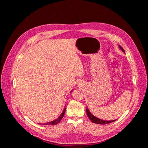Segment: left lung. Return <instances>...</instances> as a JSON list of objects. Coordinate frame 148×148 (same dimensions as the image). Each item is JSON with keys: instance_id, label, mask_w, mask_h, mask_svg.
Masks as SVG:
<instances>
[{"instance_id": "1", "label": "left lung", "mask_w": 148, "mask_h": 148, "mask_svg": "<svg viewBox=\"0 0 148 148\" xmlns=\"http://www.w3.org/2000/svg\"><path fill=\"white\" fill-rule=\"evenodd\" d=\"M119 48L121 49V50L123 52L125 53V51L124 49L121 47L120 45L119 46ZM86 114L88 115V117H89V119H90V120L92 122L95 123H97V124H101V125H106V124H108V123H112V122H114V121H115L116 120H101L99 118H97L96 117H95V116H94L91 112L89 110L88 107H86Z\"/></svg>"}]
</instances>
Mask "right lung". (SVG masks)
Here are the masks:
<instances>
[{
  "label": "right lung",
  "mask_w": 148,
  "mask_h": 148,
  "mask_svg": "<svg viewBox=\"0 0 148 148\" xmlns=\"http://www.w3.org/2000/svg\"><path fill=\"white\" fill-rule=\"evenodd\" d=\"M71 91H70V92H71ZM65 110H66V108L65 107L63 112H62V113L60 114V115L57 119L53 120V121H51V122H49L45 123H39V124H42V125H54L58 124L60 122V121L62 120V119L64 117L65 112Z\"/></svg>",
  "instance_id": "right-lung-1"
}]
</instances>
